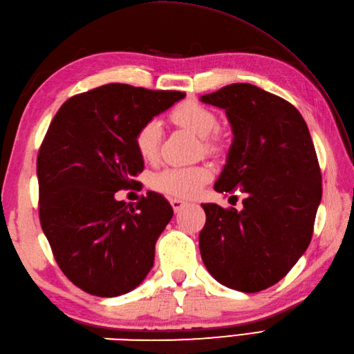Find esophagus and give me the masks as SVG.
Wrapping results in <instances>:
<instances>
[{
	"instance_id": "1",
	"label": "esophagus",
	"mask_w": 354,
	"mask_h": 354,
	"mask_svg": "<svg viewBox=\"0 0 354 354\" xmlns=\"http://www.w3.org/2000/svg\"><path fill=\"white\" fill-rule=\"evenodd\" d=\"M185 204H187V202L185 201H183V199H170V205L173 207V209H175V213H178L179 212V209H183V207H185Z\"/></svg>"
}]
</instances>
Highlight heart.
I'll return each instance as SVG.
<instances>
[{
    "mask_svg": "<svg viewBox=\"0 0 354 354\" xmlns=\"http://www.w3.org/2000/svg\"><path fill=\"white\" fill-rule=\"evenodd\" d=\"M170 120L183 129L190 131L201 138V147L209 155L222 152L223 142L214 131L219 126L216 112L198 102H184L170 112ZM162 127L158 120L142 123L135 133V149L145 161L153 162L160 153ZM212 179V170L207 165H173L158 171L152 178V187L176 198H190L202 185Z\"/></svg>",
    "mask_w": 354,
    "mask_h": 354,
    "instance_id": "obj_1",
    "label": "heart"
}]
</instances>
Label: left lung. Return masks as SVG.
Returning <instances> with one entry per match:
<instances>
[{"instance_id": "obj_1", "label": "left lung", "mask_w": 354, "mask_h": 354, "mask_svg": "<svg viewBox=\"0 0 354 354\" xmlns=\"http://www.w3.org/2000/svg\"><path fill=\"white\" fill-rule=\"evenodd\" d=\"M201 100L225 109L234 133L214 190L245 194L240 212L202 204V261L227 288L265 290L312 240L322 183L309 127L292 103L251 84L227 85Z\"/></svg>"}]
</instances>
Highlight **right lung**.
<instances>
[{"label": "right lung", "instance_id": "1", "mask_svg": "<svg viewBox=\"0 0 354 354\" xmlns=\"http://www.w3.org/2000/svg\"><path fill=\"white\" fill-rule=\"evenodd\" d=\"M184 95L109 84L70 97L51 120L36 161L39 221L59 268L86 293L123 295L153 266L170 204L155 192L135 207L114 194L137 189L145 169L138 127Z\"/></svg>", "mask_w": 354, "mask_h": 354}]
</instances>
